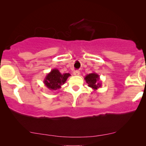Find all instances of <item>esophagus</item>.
<instances>
[{
	"label": "esophagus",
	"instance_id": "obj_1",
	"mask_svg": "<svg viewBox=\"0 0 146 146\" xmlns=\"http://www.w3.org/2000/svg\"><path fill=\"white\" fill-rule=\"evenodd\" d=\"M73 74L74 76H78L80 74V71L78 70H75L73 72Z\"/></svg>",
	"mask_w": 146,
	"mask_h": 146
}]
</instances>
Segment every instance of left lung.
<instances>
[{
    "label": "left lung",
    "instance_id": "obj_1",
    "mask_svg": "<svg viewBox=\"0 0 146 146\" xmlns=\"http://www.w3.org/2000/svg\"><path fill=\"white\" fill-rule=\"evenodd\" d=\"M86 82L90 88H92L94 90L102 86L101 81L100 80V76L95 72H92L87 74L84 78Z\"/></svg>",
    "mask_w": 146,
    "mask_h": 146
}]
</instances>
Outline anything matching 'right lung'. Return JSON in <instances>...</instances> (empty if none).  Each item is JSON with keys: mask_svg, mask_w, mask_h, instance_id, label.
Masks as SVG:
<instances>
[{"mask_svg": "<svg viewBox=\"0 0 146 146\" xmlns=\"http://www.w3.org/2000/svg\"><path fill=\"white\" fill-rule=\"evenodd\" d=\"M69 76H70L69 73L62 74L58 70L54 68L47 74L43 82L50 90H57L60 88Z\"/></svg>", "mask_w": 146, "mask_h": 146, "instance_id": "add662e5", "label": "right lung"}]
</instances>
